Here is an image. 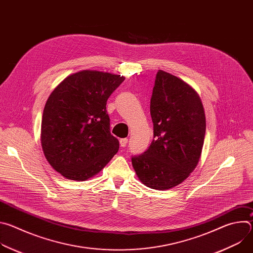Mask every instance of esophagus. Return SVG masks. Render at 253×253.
<instances>
[{
    "instance_id": "1",
    "label": "esophagus",
    "mask_w": 253,
    "mask_h": 253,
    "mask_svg": "<svg viewBox=\"0 0 253 253\" xmlns=\"http://www.w3.org/2000/svg\"><path fill=\"white\" fill-rule=\"evenodd\" d=\"M119 142H120L121 147H125L127 145V143H128V139L127 138H122V139H120Z\"/></svg>"
}]
</instances>
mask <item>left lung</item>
<instances>
[{
    "label": "left lung",
    "mask_w": 253,
    "mask_h": 253,
    "mask_svg": "<svg viewBox=\"0 0 253 253\" xmlns=\"http://www.w3.org/2000/svg\"><path fill=\"white\" fill-rule=\"evenodd\" d=\"M154 139L147 151L132 157L133 168L147 187L168 190L196 168L206 120L198 93L180 78L159 70L150 103Z\"/></svg>",
    "instance_id": "obj_1"
}]
</instances>
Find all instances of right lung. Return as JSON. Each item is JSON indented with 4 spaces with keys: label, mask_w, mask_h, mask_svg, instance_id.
Wrapping results in <instances>:
<instances>
[{
    "label": "right lung",
    "mask_w": 253,
    "mask_h": 253,
    "mask_svg": "<svg viewBox=\"0 0 253 253\" xmlns=\"http://www.w3.org/2000/svg\"><path fill=\"white\" fill-rule=\"evenodd\" d=\"M124 80L108 72L82 70L66 77L50 94L43 111L41 144L47 161L65 178L85 181L118 152L106 104Z\"/></svg>",
    "instance_id": "1"
}]
</instances>
